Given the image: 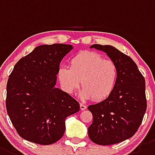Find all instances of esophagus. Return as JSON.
Masks as SVG:
<instances>
[{
	"label": "esophagus",
	"instance_id": "34e87169",
	"mask_svg": "<svg viewBox=\"0 0 155 155\" xmlns=\"http://www.w3.org/2000/svg\"><path fill=\"white\" fill-rule=\"evenodd\" d=\"M86 109V106L83 104H80V110H84Z\"/></svg>",
	"mask_w": 155,
	"mask_h": 155
}]
</instances>
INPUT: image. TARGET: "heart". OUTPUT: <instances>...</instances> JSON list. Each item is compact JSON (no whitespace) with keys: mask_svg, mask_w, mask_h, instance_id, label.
<instances>
[{"mask_svg":"<svg viewBox=\"0 0 155 155\" xmlns=\"http://www.w3.org/2000/svg\"><path fill=\"white\" fill-rule=\"evenodd\" d=\"M117 77L116 64L94 51H83L71 60L70 67L61 65L58 71V80L66 93H73L81 81L83 89L79 97L97 102L112 93Z\"/></svg>","mask_w":155,"mask_h":155,"instance_id":"1","label":"heart"}]
</instances>
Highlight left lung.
<instances>
[{
	"label": "left lung",
	"instance_id": "1",
	"mask_svg": "<svg viewBox=\"0 0 155 155\" xmlns=\"http://www.w3.org/2000/svg\"><path fill=\"white\" fill-rule=\"evenodd\" d=\"M90 48L104 51L117 68L112 93L88 107L93 117L88 128L90 140L100 145H110L131 137L140 127L147 109L145 80L133 59L114 46L95 44Z\"/></svg>",
	"mask_w": 155,
	"mask_h": 155
}]
</instances>
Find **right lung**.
I'll use <instances>...</instances> for the list:
<instances>
[{
	"label": "right lung",
	"instance_id": "right-lung-1",
	"mask_svg": "<svg viewBox=\"0 0 155 155\" xmlns=\"http://www.w3.org/2000/svg\"><path fill=\"white\" fill-rule=\"evenodd\" d=\"M71 45H42L15 64L7 83L6 108L12 124L25 140L47 145L58 141L65 118L79 104L55 87L59 64Z\"/></svg>",
	"mask_w": 155,
	"mask_h": 155
}]
</instances>
